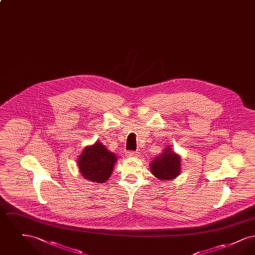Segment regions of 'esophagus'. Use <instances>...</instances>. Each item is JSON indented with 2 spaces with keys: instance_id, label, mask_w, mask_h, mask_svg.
Instances as JSON below:
<instances>
[{
  "instance_id": "esophagus-1",
  "label": "esophagus",
  "mask_w": 255,
  "mask_h": 255,
  "mask_svg": "<svg viewBox=\"0 0 255 255\" xmlns=\"http://www.w3.org/2000/svg\"><path fill=\"white\" fill-rule=\"evenodd\" d=\"M126 156L128 158H135V157H137V153L133 152V151H128V152H126Z\"/></svg>"
}]
</instances>
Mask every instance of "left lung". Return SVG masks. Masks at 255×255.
I'll return each mask as SVG.
<instances>
[{
  "label": "left lung",
  "instance_id": "obj_1",
  "mask_svg": "<svg viewBox=\"0 0 255 255\" xmlns=\"http://www.w3.org/2000/svg\"><path fill=\"white\" fill-rule=\"evenodd\" d=\"M151 173L162 182L174 180L181 172V157L168 147L150 162Z\"/></svg>",
  "mask_w": 255,
  "mask_h": 255
}]
</instances>
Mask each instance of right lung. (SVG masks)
<instances>
[{
	"mask_svg": "<svg viewBox=\"0 0 255 255\" xmlns=\"http://www.w3.org/2000/svg\"><path fill=\"white\" fill-rule=\"evenodd\" d=\"M116 161V155L110 152L104 144L97 141L84 148L78 158L77 165L86 180L104 183L111 177Z\"/></svg>",
	"mask_w": 255,
	"mask_h": 255,
	"instance_id": "right-lung-1",
	"label": "right lung"
}]
</instances>
